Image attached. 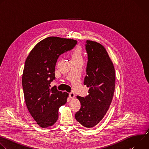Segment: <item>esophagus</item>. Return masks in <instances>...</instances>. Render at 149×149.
<instances>
[{
    "label": "esophagus",
    "mask_w": 149,
    "mask_h": 149,
    "mask_svg": "<svg viewBox=\"0 0 149 149\" xmlns=\"http://www.w3.org/2000/svg\"><path fill=\"white\" fill-rule=\"evenodd\" d=\"M69 96H70V97L71 98H74V97H75V94H74V93H70L69 94Z\"/></svg>",
    "instance_id": "obj_1"
}]
</instances>
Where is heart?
<instances>
[{"instance_id":"obj_1","label":"heart","mask_w":149,"mask_h":149,"mask_svg":"<svg viewBox=\"0 0 149 149\" xmlns=\"http://www.w3.org/2000/svg\"><path fill=\"white\" fill-rule=\"evenodd\" d=\"M72 59H82V49L80 47H77L72 54Z\"/></svg>"}]
</instances>
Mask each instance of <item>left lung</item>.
<instances>
[{
  "label": "left lung",
  "mask_w": 149,
  "mask_h": 149,
  "mask_svg": "<svg viewBox=\"0 0 149 149\" xmlns=\"http://www.w3.org/2000/svg\"><path fill=\"white\" fill-rule=\"evenodd\" d=\"M86 49L88 62L84 84L90 88L89 94L77 97L81 106L75 117L82 126L92 128L109 109L115 90L116 74L113 63L101 44L87 40Z\"/></svg>",
  "instance_id": "1"
}]
</instances>
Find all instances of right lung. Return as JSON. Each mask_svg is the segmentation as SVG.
<instances>
[{
	"label": "right lung",
	"mask_w": 149,
	"mask_h": 149,
	"mask_svg": "<svg viewBox=\"0 0 149 149\" xmlns=\"http://www.w3.org/2000/svg\"><path fill=\"white\" fill-rule=\"evenodd\" d=\"M77 44L72 39L48 37L38 42L25 61L22 78L25 103L33 118L42 128L56 123L59 107L67 101L68 94L54 87L50 88V84L55 79L58 57Z\"/></svg>",
	"instance_id": "obj_1"
}]
</instances>
